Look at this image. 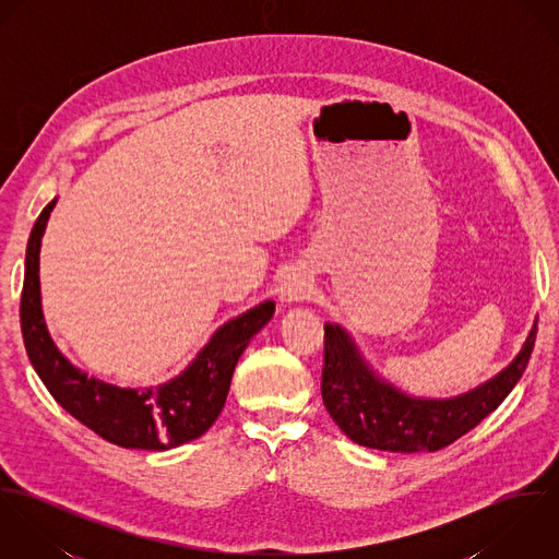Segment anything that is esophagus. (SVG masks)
<instances>
[{
  "label": "esophagus",
  "instance_id": "1",
  "mask_svg": "<svg viewBox=\"0 0 559 559\" xmlns=\"http://www.w3.org/2000/svg\"><path fill=\"white\" fill-rule=\"evenodd\" d=\"M312 290H314V286H312L310 275L299 266L288 269L280 282V297L286 304H299L304 299H310Z\"/></svg>",
  "mask_w": 559,
  "mask_h": 559
}]
</instances>
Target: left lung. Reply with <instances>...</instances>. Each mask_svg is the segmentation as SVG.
Instances as JSON below:
<instances>
[{"label": "left lung", "mask_w": 559, "mask_h": 559, "mask_svg": "<svg viewBox=\"0 0 559 559\" xmlns=\"http://www.w3.org/2000/svg\"><path fill=\"white\" fill-rule=\"evenodd\" d=\"M538 319L516 357L492 379L454 399H417L377 374L350 333L324 322L322 402L340 430L355 443L385 452H437L490 415L523 377Z\"/></svg>", "instance_id": "obj_1"}]
</instances>
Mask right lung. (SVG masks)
<instances>
[{"instance_id":"1","label":"right lung","mask_w":559,"mask_h":559,"mask_svg":"<svg viewBox=\"0 0 559 559\" xmlns=\"http://www.w3.org/2000/svg\"><path fill=\"white\" fill-rule=\"evenodd\" d=\"M56 202L38 215L25 251L21 331L36 374L60 406L120 448L163 452L202 437L226 404L242 350L273 319L275 304L266 299L217 326L191 364L159 385L135 390L87 377L56 346L43 314L40 245Z\"/></svg>"}]
</instances>
